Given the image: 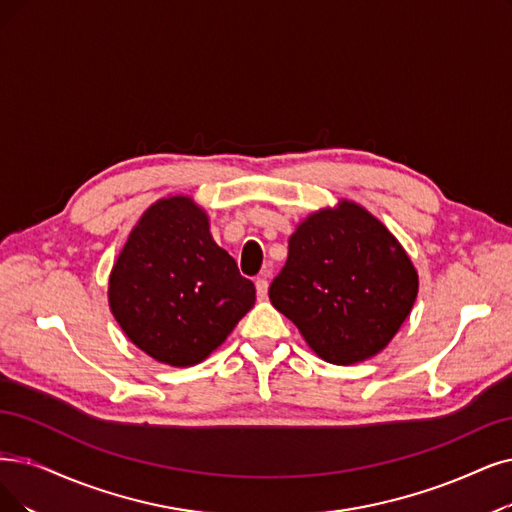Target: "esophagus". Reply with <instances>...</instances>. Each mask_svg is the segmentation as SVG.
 Masks as SVG:
<instances>
[{
    "mask_svg": "<svg viewBox=\"0 0 512 512\" xmlns=\"http://www.w3.org/2000/svg\"><path fill=\"white\" fill-rule=\"evenodd\" d=\"M267 271L262 273V277H258L256 279V294H258V300H264L267 298V294H269V281H267Z\"/></svg>",
    "mask_w": 512,
    "mask_h": 512,
    "instance_id": "34e87169",
    "label": "esophagus"
}]
</instances>
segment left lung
<instances>
[{
	"instance_id": "left-lung-1",
	"label": "left lung",
	"mask_w": 512,
	"mask_h": 512,
	"mask_svg": "<svg viewBox=\"0 0 512 512\" xmlns=\"http://www.w3.org/2000/svg\"><path fill=\"white\" fill-rule=\"evenodd\" d=\"M418 273L384 224L353 201L311 214L290 237L269 298L327 363L370 359L399 332Z\"/></svg>"
}]
</instances>
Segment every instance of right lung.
<instances>
[{
	"mask_svg": "<svg viewBox=\"0 0 512 512\" xmlns=\"http://www.w3.org/2000/svg\"><path fill=\"white\" fill-rule=\"evenodd\" d=\"M256 302L250 279L210 235L191 197L159 199L140 216L109 277L121 330L153 359L195 365L227 340Z\"/></svg>",
	"mask_w": 512,
	"mask_h": 512,
	"instance_id": "add662e5",
	"label": "right lung"
}]
</instances>
